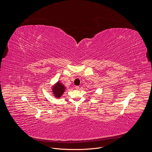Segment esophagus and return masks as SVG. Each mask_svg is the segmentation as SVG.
<instances>
[{
	"mask_svg": "<svg viewBox=\"0 0 152 152\" xmlns=\"http://www.w3.org/2000/svg\"><path fill=\"white\" fill-rule=\"evenodd\" d=\"M75 88H76V89L78 90V89H80V87L79 86H76V87H75Z\"/></svg>",
	"mask_w": 152,
	"mask_h": 152,
	"instance_id": "obj_1",
	"label": "esophagus"
}]
</instances>
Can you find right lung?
<instances>
[{
	"instance_id": "obj_1",
	"label": "right lung",
	"mask_w": 152,
	"mask_h": 152,
	"mask_svg": "<svg viewBox=\"0 0 152 152\" xmlns=\"http://www.w3.org/2000/svg\"><path fill=\"white\" fill-rule=\"evenodd\" d=\"M53 93L55 97L59 98L61 95L63 94L65 91V87L61 84L60 83L58 82L52 89Z\"/></svg>"
}]
</instances>
